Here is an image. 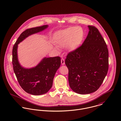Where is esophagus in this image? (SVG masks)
Wrapping results in <instances>:
<instances>
[{
	"label": "esophagus",
	"instance_id": "34e87169",
	"mask_svg": "<svg viewBox=\"0 0 121 121\" xmlns=\"http://www.w3.org/2000/svg\"><path fill=\"white\" fill-rule=\"evenodd\" d=\"M61 64H62V65H65V59H64L63 58H62L61 59Z\"/></svg>",
	"mask_w": 121,
	"mask_h": 121
}]
</instances>
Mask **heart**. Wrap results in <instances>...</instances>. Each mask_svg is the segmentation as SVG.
<instances>
[{
    "mask_svg": "<svg viewBox=\"0 0 121 121\" xmlns=\"http://www.w3.org/2000/svg\"><path fill=\"white\" fill-rule=\"evenodd\" d=\"M84 32L80 27H71L58 31L56 34V42L57 46L65 47L69 52H73L81 46L83 40ZM54 49L59 51V47Z\"/></svg>",
    "mask_w": 121,
    "mask_h": 121,
    "instance_id": "obj_1",
    "label": "heart"
}]
</instances>
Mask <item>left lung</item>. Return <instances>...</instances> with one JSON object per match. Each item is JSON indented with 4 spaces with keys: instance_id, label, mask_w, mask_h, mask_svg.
Listing matches in <instances>:
<instances>
[{
    "instance_id": "8db88e82",
    "label": "left lung",
    "mask_w": 121,
    "mask_h": 121,
    "mask_svg": "<svg viewBox=\"0 0 121 121\" xmlns=\"http://www.w3.org/2000/svg\"><path fill=\"white\" fill-rule=\"evenodd\" d=\"M89 32L82 45L69 52L65 63L68 80L76 93L86 94L96 91L103 83L109 67L107 45L98 29L88 26Z\"/></svg>"
}]
</instances>
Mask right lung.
Returning a JSON list of instances; mask_svg holds the SVG:
<instances>
[{
    "label": "right lung",
    "instance_id": "right-lung-1",
    "mask_svg": "<svg viewBox=\"0 0 121 121\" xmlns=\"http://www.w3.org/2000/svg\"><path fill=\"white\" fill-rule=\"evenodd\" d=\"M48 27L47 25L26 30L21 34L13 47L12 65L19 83L26 92L34 95L47 93L52 88L55 74L61 65V58L45 57L35 67L26 68L19 63L18 45L29 36L43 31Z\"/></svg>",
    "mask_w": 121,
    "mask_h": 121
}]
</instances>
